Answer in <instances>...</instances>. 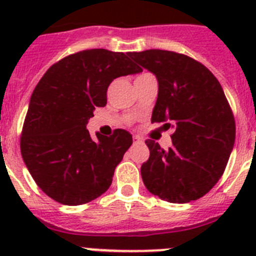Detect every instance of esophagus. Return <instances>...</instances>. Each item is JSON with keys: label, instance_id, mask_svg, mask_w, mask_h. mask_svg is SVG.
Masks as SVG:
<instances>
[{"label": "esophagus", "instance_id": "esophagus-1", "mask_svg": "<svg viewBox=\"0 0 256 256\" xmlns=\"http://www.w3.org/2000/svg\"><path fill=\"white\" fill-rule=\"evenodd\" d=\"M142 138L141 137H138V136H133V144H142Z\"/></svg>", "mask_w": 256, "mask_h": 256}]
</instances>
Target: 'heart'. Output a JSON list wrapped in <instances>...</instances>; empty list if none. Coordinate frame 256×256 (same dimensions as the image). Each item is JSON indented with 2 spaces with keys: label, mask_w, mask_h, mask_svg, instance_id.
<instances>
[{
  "label": "heart",
  "mask_w": 256,
  "mask_h": 256,
  "mask_svg": "<svg viewBox=\"0 0 256 256\" xmlns=\"http://www.w3.org/2000/svg\"><path fill=\"white\" fill-rule=\"evenodd\" d=\"M148 76V73H144V74H141V76Z\"/></svg>",
  "instance_id": "1"
}]
</instances>
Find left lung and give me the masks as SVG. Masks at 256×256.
Masks as SVG:
<instances>
[{"instance_id":"1","label":"left lung","mask_w":256,"mask_h":256,"mask_svg":"<svg viewBox=\"0 0 256 256\" xmlns=\"http://www.w3.org/2000/svg\"><path fill=\"white\" fill-rule=\"evenodd\" d=\"M158 78L152 123L173 128L172 148L148 140L150 158L141 166L146 188L184 204L206 195L223 176L234 148L236 123L220 83L195 58L166 50L130 52Z\"/></svg>"}]
</instances>
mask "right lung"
<instances>
[{
    "label": "right lung",
    "mask_w": 256,
    "mask_h": 256,
    "mask_svg": "<svg viewBox=\"0 0 256 256\" xmlns=\"http://www.w3.org/2000/svg\"><path fill=\"white\" fill-rule=\"evenodd\" d=\"M130 52L79 51L50 66L32 94L20 151L37 186L60 204L82 205L112 184L132 136L115 130L94 141L86 130L94 108L108 101L115 78L141 72Z\"/></svg>",
    "instance_id": "right-lung-1"
}]
</instances>
